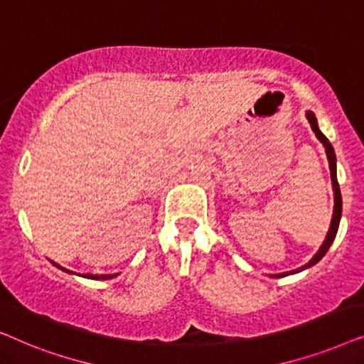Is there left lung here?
<instances>
[{"mask_svg": "<svg viewBox=\"0 0 364 364\" xmlns=\"http://www.w3.org/2000/svg\"><path fill=\"white\" fill-rule=\"evenodd\" d=\"M306 119L308 122L311 124V129L313 132H315V136L318 137V141H320L323 146H325V151H326V156H328V162H330V173H331V183H333V192H335V210H333V218H331V225H330V230H328V235L325 238V242H323V245L320 247V250L315 253V257L311 258L310 262L305 263V265L296 268V270H291V272H285V273H278V275H272L275 278H280V277H287L290 275V273H296V272H301L305 270L308 267H313L315 263H318L321 260L323 257H325V253L328 252V248L331 247L333 240H335L336 237V232H338V227H340V218H341V192H340V186H338V181H336V156H335V151H333V146L330 144V141L323 136V132L318 129V122H316V117L315 114L311 111L306 112Z\"/></svg>", "mask_w": 364, "mask_h": 364, "instance_id": "1", "label": "left lung"}]
</instances>
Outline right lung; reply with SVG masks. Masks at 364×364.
Masks as SVG:
<instances>
[{"mask_svg":"<svg viewBox=\"0 0 364 364\" xmlns=\"http://www.w3.org/2000/svg\"><path fill=\"white\" fill-rule=\"evenodd\" d=\"M53 265H56L58 268H61V270H64L63 267H59L58 263H54L53 262ZM66 272H69V270H66ZM82 277H86V278H92V280H109V278H114L116 277V273H114V275H91V273H86V275H82Z\"/></svg>","mask_w":364,"mask_h":364,"instance_id":"right-lung-1","label":"right lung"}]
</instances>
